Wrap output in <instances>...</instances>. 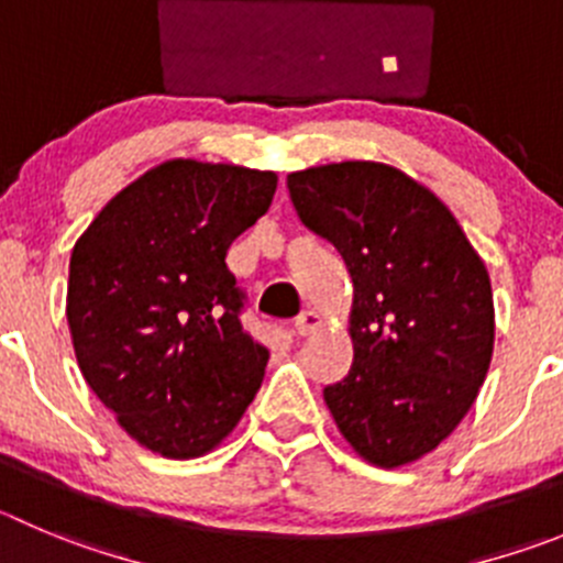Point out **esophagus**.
<instances>
[{
  "instance_id": "obj_1",
  "label": "esophagus",
  "mask_w": 563,
  "mask_h": 563,
  "mask_svg": "<svg viewBox=\"0 0 563 563\" xmlns=\"http://www.w3.org/2000/svg\"><path fill=\"white\" fill-rule=\"evenodd\" d=\"M319 328H322V319H319L317 311H302L297 317V322H294V333H297L299 339H306V335H313Z\"/></svg>"
}]
</instances>
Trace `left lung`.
Here are the masks:
<instances>
[{"label": "left lung", "mask_w": 563, "mask_h": 563, "mask_svg": "<svg viewBox=\"0 0 563 563\" xmlns=\"http://www.w3.org/2000/svg\"><path fill=\"white\" fill-rule=\"evenodd\" d=\"M286 183L302 224L353 277V366L324 388L335 428L366 464H413L459 428L486 380V266L448 205L386 163H328Z\"/></svg>", "instance_id": "obj_1"}]
</instances>
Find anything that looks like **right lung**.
<instances>
[{"label":"right lung","instance_id":"add662e5","mask_svg":"<svg viewBox=\"0 0 563 563\" xmlns=\"http://www.w3.org/2000/svg\"><path fill=\"white\" fill-rule=\"evenodd\" d=\"M275 172L175 157L115 194L77 239L66 319L91 391L163 459L217 450L264 380L224 257L269 210Z\"/></svg>","mask_w":563,"mask_h":563}]
</instances>
